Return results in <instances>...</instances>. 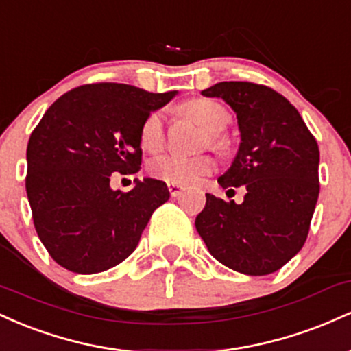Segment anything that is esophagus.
<instances>
[{"label":"esophagus","mask_w":351,"mask_h":351,"mask_svg":"<svg viewBox=\"0 0 351 351\" xmlns=\"http://www.w3.org/2000/svg\"><path fill=\"white\" fill-rule=\"evenodd\" d=\"M168 189H170V195L173 198H176V196L181 195V189H183V186H180V184H175V183H168Z\"/></svg>","instance_id":"1"}]
</instances>
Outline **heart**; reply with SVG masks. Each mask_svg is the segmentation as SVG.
Listing matches in <instances>:
<instances>
[{
    "mask_svg": "<svg viewBox=\"0 0 351 351\" xmlns=\"http://www.w3.org/2000/svg\"><path fill=\"white\" fill-rule=\"evenodd\" d=\"M181 114L196 120L204 130L208 132L206 145L217 152L226 150L228 138L223 134L231 123V114L221 104L209 99H193L180 107ZM140 142L145 150L156 153L167 143V128H165V112L155 110L143 120L140 128ZM216 163L213 156H183V155H162L150 163V173L155 178L167 181V183L195 184L203 176L211 175L215 171Z\"/></svg>",
    "mask_w": 351,
    "mask_h": 351,
    "instance_id": "heart-1",
    "label": "heart"
}]
</instances>
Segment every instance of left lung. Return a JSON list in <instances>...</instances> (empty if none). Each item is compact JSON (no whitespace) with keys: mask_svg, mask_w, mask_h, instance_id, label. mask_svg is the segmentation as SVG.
Segmentation results:
<instances>
[{"mask_svg":"<svg viewBox=\"0 0 351 351\" xmlns=\"http://www.w3.org/2000/svg\"><path fill=\"white\" fill-rule=\"evenodd\" d=\"M201 94L221 97L236 112L239 152L217 183L229 191L244 184L247 193L241 204L208 193L196 231L221 264L267 276L307 239L320 191L317 140L297 108L267 86L231 80Z\"/></svg>","mask_w":351,"mask_h":351,"instance_id":"1","label":"left lung"}]
</instances>
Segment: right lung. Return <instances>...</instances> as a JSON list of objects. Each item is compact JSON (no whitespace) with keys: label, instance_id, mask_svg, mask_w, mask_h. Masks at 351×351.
I'll return each mask as SVG.
<instances>
[{"label":"right lung","instance_id":"1","mask_svg":"<svg viewBox=\"0 0 351 351\" xmlns=\"http://www.w3.org/2000/svg\"><path fill=\"white\" fill-rule=\"evenodd\" d=\"M175 95L87 84L60 95L36 125L26 152V193L36 232L64 269L97 274L115 267L170 198L165 181L145 178L123 193L110 188V178L140 170L143 120Z\"/></svg>","mask_w":351,"mask_h":351}]
</instances>
